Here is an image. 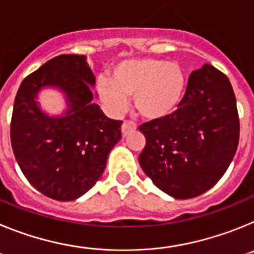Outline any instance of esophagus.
Returning a JSON list of instances; mask_svg holds the SVG:
<instances>
[{
  "instance_id": "esophagus-1",
  "label": "esophagus",
  "mask_w": 254,
  "mask_h": 254,
  "mask_svg": "<svg viewBox=\"0 0 254 254\" xmlns=\"http://www.w3.org/2000/svg\"><path fill=\"white\" fill-rule=\"evenodd\" d=\"M136 126L133 125V123L131 122H123L122 125V136L123 137H127L129 133H132V132L136 131Z\"/></svg>"
}]
</instances>
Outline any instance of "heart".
<instances>
[{
  "mask_svg": "<svg viewBox=\"0 0 254 254\" xmlns=\"http://www.w3.org/2000/svg\"><path fill=\"white\" fill-rule=\"evenodd\" d=\"M96 86L102 102L114 116L125 113L128 98H134V108L142 118L160 121L177 111L187 80L178 62L136 58L117 64L112 78L100 76Z\"/></svg>",
  "mask_w": 254,
  "mask_h": 254,
  "instance_id": "1",
  "label": "heart"
}]
</instances>
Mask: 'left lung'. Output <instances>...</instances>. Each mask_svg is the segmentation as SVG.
I'll return each mask as SVG.
<instances>
[{
    "mask_svg": "<svg viewBox=\"0 0 254 254\" xmlns=\"http://www.w3.org/2000/svg\"><path fill=\"white\" fill-rule=\"evenodd\" d=\"M138 129L146 138L138 161L159 190L178 199L205 193L224 176L239 142L232 84L203 64L190 73L178 109Z\"/></svg>",
    "mask_w": 254,
    "mask_h": 254,
    "instance_id": "1",
    "label": "left lung"
}]
</instances>
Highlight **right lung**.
Segmentation results:
<instances>
[{
    "label": "right lung",
    "mask_w": 254,
    "mask_h": 254,
    "mask_svg": "<svg viewBox=\"0 0 254 254\" xmlns=\"http://www.w3.org/2000/svg\"><path fill=\"white\" fill-rule=\"evenodd\" d=\"M95 76L80 55L52 58L22 80L13 103L11 145L33 187L57 201H73L99 181L108 155L122 137V121L108 118L93 102ZM43 87H57L67 111L51 117L35 100Z\"/></svg>",
    "instance_id": "right-lung-1"
}]
</instances>
